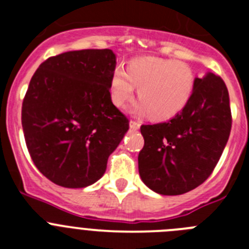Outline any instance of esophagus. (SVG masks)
I'll use <instances>...</instances> for the list:
<instances>
[{
  "label": "esophagus",
  "instance_id": "1",
  "mask_svg": "<svg viewBox=\"0 0 249 249\" xmlns=\"http://www.w3.org/2000/svg\"><path fill=\"white\" fill-rule=\"evenodd\" d=\"M140 127H141L140 122H136V121H131V122H129V128H131L132 131H137Z\"/></svg>",
  "mask_w": 249,
  "mask_h": 249
}]
</instances>
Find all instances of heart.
<instances>
[{"label": "heart", "instance_id": "heart-1", "mask_svg": "<svg viewBox=\"0 0 249 249\" xmlns=\"http://www.w3.org/2000/svg\"><path fill=\"white\" fill-rule=\"evenodd\" d=\"M196 76L187 63L175 59L142 57L132 61L127 70L114 68L109 85L111 100L123 106L138 87L140 101L132 107L137 114H151L155 120L175 117L190 102Z\"/></svg>", "mask_w": 249, "mask_h": 249}]
</instances>
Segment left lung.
I'll return each instance as SVG.
<instances>
[{"label": "left lung", "mask_w": 249, "mask_h": 249, "mask_svg": "<svg viewBox=\"0 0 249 249\" xmlns=\"http://www.w3.org/2000/svg\"><path fill=\"white\" fill-rule=\"evenodd\" d=\"M232 127L226 83L214 73L196 78L190 102L167 122L141 126L144 146L138 155L141 179L149 190L178 196L210 177Z\"/></svg>", "instance_id": "8db88e82"}]
</instances>
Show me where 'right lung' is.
Returning a JSON list of instances; mask_svg holds the SVG:
<instances>
[{"label":"right lung","instance_id":"right-lung-1","mask_svg":"<svg viewBox=\"0 0 249 249\" xmlns=\"http://www.w3.org/2000/svg\"><path fill=\"white\" fill-rule=\"evenodd\" d=\"M114 68L112 50L70 51L46 59L31 78L22 128L34 163L53 183L83 188L97 182L128 131L111 101Z\"/></svg>","mask_w":249,"mask_h":249}]
</instances>
